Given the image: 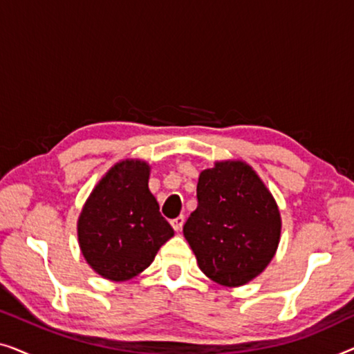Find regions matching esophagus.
<instances>
[{
  "label": "esophagus",
  "instance_id": "obj_1",
  "mask_svg": "<svg viewBox=\"0 0 354 354\" xmlns=\"http://www.w3.org/2000/svg\"><path fill=\"white\" fill-rule=\"evenodd\" d=\"M183 222H185V217L183 216H178V217H176V219H172L171 221V225L174 227V230H182V225H183Z\"/></svg>",
  "mask_w": 354,
  "mask_h": 354
}]
</instances>
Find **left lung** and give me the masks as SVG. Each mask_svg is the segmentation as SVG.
Segmentation results:
<instances>
[{"label":"left lung","instance_id":"8db88e82","mask_svg":"<svg viewBox=\"0 0 354 354\" xmlns=\"http://www.w3.org/2000/svg\"><path fill=\"white\" fill-rule=\"evenodd\" d=\"M196 200L183 235L200 269L225 287L248 283L279 245L280 214L272 195L250 166L225 161L200 174Z\"/></svg>","mask_w":354,"mask_h":354}]
</instances>
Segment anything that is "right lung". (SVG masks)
<instances>
[{
	"label": "right lung",
	"mask_w": 354,
	"mask_h": 354,
	"mask_svg": "<svg viewBox=\"0 0 354 354\" xmlns=\"http://www.w3.org/2000/svg\"><path fill=\"white\" fill-rule=\"evenodd\" d=\"M149 167L122 161L91 192L79 217V243L86 263L109 280H129L153 263L174 235L148 190Z\"/></svg>",
	"instance_id": "right-lung-1"
}]
</instances>
